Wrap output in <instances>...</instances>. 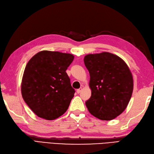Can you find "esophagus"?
<instances>
[{
  "instance_id": "1",
  "label": "esophagus",
  "mask_w": 154,
  "mask_h": 154,
  "mask_svg": "<svg viewBox=\"0 0 154 154\" xmlns=\"http://www.w3.org/2000/svg\"><path fill=\"white\" fill-rule=\"evenodd\" d=\"M82 88H80L77 89V94L81 93V92L82 91Z\"/></svg>"
}]
</instances>
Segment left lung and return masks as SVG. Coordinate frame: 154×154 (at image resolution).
Wrapping results in <instances>:
<instances>
[{"label": "left lung", "instance_id": "obj_1", "mask_svg": "<svg viewBox=\"0 0 154 154\" xmlns=\"http://www.w3.org/2000/svg\"><path fill=\"white\" fill-rule=\"evenodd\" d=\"M84 62L92 90L86 101L88 111L100 120H111L123 112L131 99L132 74L121 58L107 52L86 55Z\"/></svg>", "mask_w": 154, "mask_h": 154}]
</instances>
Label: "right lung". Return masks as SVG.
<instances>
[{
	"instance_id": "1",
	"label": "right lung",
	"mask_w": 154,
	"mask_h": 154,
	"mask_svg": "<svg viewBox=\"0 0 154 154\" xmlns=\"http://www.w3.org/2000/svg\"><path fill=\"white\" fill-rule=\"evenodd\" d=\"M72 54L42 51L27 63L23 73V100L36 115L53 120L68 109L75 90L66 72L73 60Z\"/></svg>"
}]
</instances>
